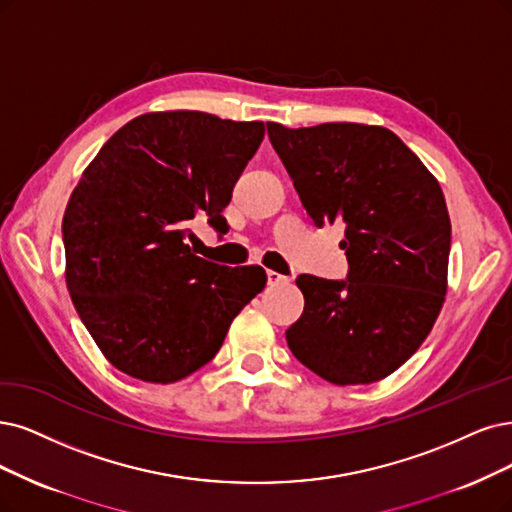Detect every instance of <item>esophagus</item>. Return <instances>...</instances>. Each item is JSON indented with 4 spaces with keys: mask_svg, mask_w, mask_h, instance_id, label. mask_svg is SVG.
Wrapping results in <instances>:
<instances>
[{
    "mask_svg": "<svg viewBox=\"0 0 512 512\" xmlns=\"http://www.w3.org/2000/svg\"><path fill=\"white\" fill-rule=\"evenodd\" d=\"M291 278L289 276H282V274H278V272H274V270H268V285H272V287H276V285H287Z\"/></svg>",
    "mask_w": 512,
    "mask_h": 512,
    "instance_id": "obj_1",
    "label": "esophagus"
}]
</instances>
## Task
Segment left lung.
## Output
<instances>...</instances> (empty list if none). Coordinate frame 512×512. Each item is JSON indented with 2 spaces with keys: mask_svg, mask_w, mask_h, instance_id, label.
<instances>
[{
  "mask_svg": "<svg viewBox=\"0 0 512 512\" xmlns=\"http://www.w3.org/2000/svg\"><path fill=\"white\" fill-rule=\"evenodd\" d=\"M272 147L320 227L342 221L348 280L297 276L304 314L287 329L301 365L348 386L380 382L422 346L447 293L443 189L384 126L268 122Z\"/></svg>",
  "mask_w": 512,
  "mask_h": 512,
  "instance_id": "1",
  "label": "left lung"
}]
</instances>
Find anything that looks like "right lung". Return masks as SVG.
Segmentation results:
<instances>
[{"label":"right lung","mask_w":512,"mask_h":512,"mask_svg":"<svg viewBox=\"0 0 512 512\" xmlns=\"http://www.w3.org/2000/svg\"><path fill=\"white\" fill-rule=\"evenodd\" d=\"M266 135L263 122L156 111L124 124L75 185L63 217L65 280L107 361L173 384L219 352L232 320L268 282L192 253L189 223L225 232L223 208Z\"/></svg>","instance_id":"right-lung-1"}]
</instances>
